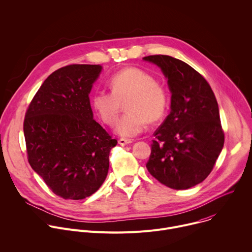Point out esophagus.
<instances>
[{"mask_svg":"<svg viewBox=\"0 0 252 252\" xmlns=\"http://www.w3.org/2000/svg\"><path fill=\"white\" fill-rule=\"evenodd\" d=\"M131 143V139H126V138H120L119 139V144L122 146H125L126 144Z\"/></svg>","mask_w":252,"mask_h":252,"instance_id":"34e87169","label":"esophagus"}]
</instances>
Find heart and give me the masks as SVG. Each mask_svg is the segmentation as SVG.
Wrapping results in <instances>:
<instances>
[{
	"label": "heart",
	"mask_w": 252,
	"mask_h": 252,
	"mask_svg": "<svg viewBox=\"0 0 252 252\" xmlns=\"http://www.w3.org/2000/svg\"><path fill=\"white\" fill-rule=\"evenodd\" d=\"M110 85L112 92L97 91L92 97V107L99 119L114 126L126 105L127 113L116 126V132L132 137L145 130L147 121H160L168 108V93L150 73L127 67L115 73Z\"/></svg>",
	"instance_id": "obj_1"
}]
</instances>
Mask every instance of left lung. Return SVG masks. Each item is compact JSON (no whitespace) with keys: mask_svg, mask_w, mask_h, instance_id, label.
Listing matches in <instances>:
<instances>
[{"mask_svg":"<svg viewBox=\"0 0 252 252\" xmlns=\"http://www.w3.org/2000/svg\"><path fill=\"white\" fill-rule=\"evenodd\" d=\"M168 79L171 111L153 133L148 172L161 184L185 190L212 172L223 147L224 133L215 94L207 80L182 60L149 55Z\"/></svg>","mask_w":252,"mask_h":252,"instance_id":"obj_1","label":"left lung"}]
</instances>
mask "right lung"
<instances>
[{
	"instance_id": "1",
	"label": "right lung",
	"mask_w": 252,
	"mask_h": 252,
	"mask_svg": "<svg viewBox=\"0 0 252 252\" xmlns=\"http://www.w3.org/2000/svg\"><path fill=\"white\" fill-rule=\"evenodd\" d=\"M101 65L57 69L32 100L24 121L28 160L47 187L63 199L94 194L109 170L118 143L94 119L89 94Z\"/></svg>"
}]
</instances>
